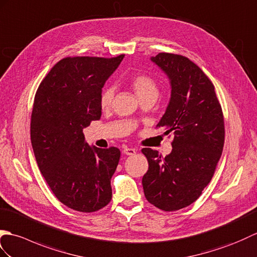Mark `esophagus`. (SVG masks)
<instances>
[{"instance_id":"obj_1","label":"esophagus","mask_w":257,"mask_h":257,"mask_svg":"<svg viewBox=\"0 0 257 257\" xmlns=\"http://www.w3.org/2000/svg\"><path fill=\"white\" fill-rule=\"evenodd\" d=\"M123 153L125 154V155L132 156V155H134V154L136 153V151L134 150V148H127V147H125L124 150H123Z\"/></svg>"}]
</instances>
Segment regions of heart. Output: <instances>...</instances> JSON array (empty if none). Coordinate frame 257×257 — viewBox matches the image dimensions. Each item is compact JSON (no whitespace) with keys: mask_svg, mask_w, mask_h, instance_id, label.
I'll return each mask as SVG.
<instances>
[{"mask_svg":"<svg viewBox=\"0 0 257 257\" xmlns=\"http://www.w3.org/2000/svg\"><path fill=\"white\" fill-rule=\"evenodd\" d=\"M130 83L140 99H143L148 95H158L159 88L156 80L153 77L145 75V73H136L131 78ZM113 95L114 91L112 88L106 87L102 90L100 95V106L102 109H109L112 103Z\"/></svg>","mask_w":257,"mask_h":257,"instance_id":"heart-1","label":"heart"}]
</instances>
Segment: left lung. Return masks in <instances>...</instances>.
Here are the masks:
<instances>
[{
    "mask_svg": "<svg viewBox=\"0 0 257 257\" xmlns=\"http://www.w3.org/2000/svg\"><path fill=\"white\" fill-rule=\"evenodd\" d=\"M152 61L166 73L172 95L156 127L173 133V151L163 157L143 148L148 170L143 176L147 201L163 211L190 206L213 177L224 145V117L214 85L187 57L159 53Z\"/></svg>",
    "mask_w": 257,
    "mask_h": 257,
    "instance_id": "obj_1",
    "label": "left lung"
}]
</instances>
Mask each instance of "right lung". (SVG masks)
<instances>
[{
    "label": "right lung",
    "mask_w": 257,
    "mask_h": 257,
    "mask_svg": "<svg viewBox=\"0 0 257 257\" xmlns=\"http://www.w3.org/2000/svg\"><path fill=\"white\" fill-rule=\"evenodd\" d=\"M124 55L67 57L51 68L36 91L31 141L38 168L65 206L94 212L112 199L117 147H90L82 130L101 117L100 95Z\"/></svg>",
    "instance_id": "obj_1"
}]
</instances>
